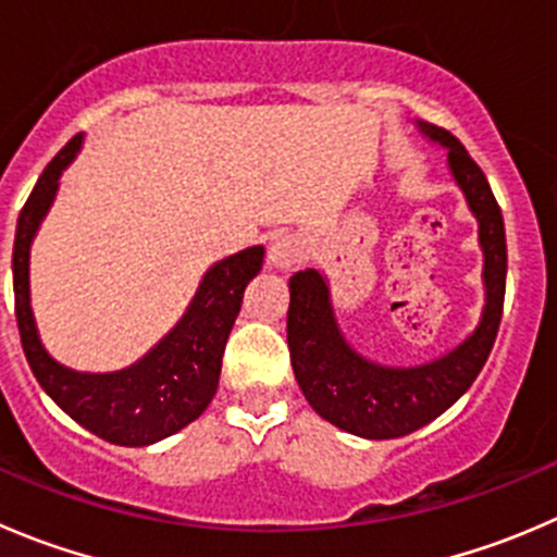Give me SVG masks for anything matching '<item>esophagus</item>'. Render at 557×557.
Masks as SVG:
<instances>
[{
	"instance_id": "obj_1",
	"label": "esophagus",
	"mask_w": 557,
	"mask_h": 557,
	"mask_svg": "<svg viewBox=\"0 0 557 557\" xmlns=\"http://www.w3.org/2000/svg\"><path fill=\"white\" fill-rule=\"evenodd\" d=\"M307 256V239L299 234H280L269 247V263L280 272L294 269Z\"/></svg>"
}]
</instances>
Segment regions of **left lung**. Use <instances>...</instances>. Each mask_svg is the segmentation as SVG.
Here are the masks:
<instances>
[{
	"mask_svg": "<svg viewBox=\"0 0 557 557\" xmlns=\"http://www.w3.org/2000/svg\"><path fill=\"white\" fill-rule=\"evenodd\" d=\"M416 127L428 141L446 149L451 180L476 218L484 258V307L476 329L438 359L388 367L361 356L345 339L321 269L296 272L288 283V348L301 394L329 424L370 441L408 435L449 410L482 372L504 312L506 228L487 176L455 135L430 122H416Z\"/></svg>",
	"mask_w": 557,
	"mask_h": 557,
	"instance_id": "1",
	"label": "left lung"
}]
</instances>
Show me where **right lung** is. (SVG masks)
I'll list each match as a JSON object with an SVG mask.
<instances>
[{
  "mask_svg": "<svg viewBox=\"0 0 557 557\" xmlns=\"http://www.w3.org/2000/svg\"><path fill=\"white\" fill-rule=\"evenodd\" d=\"M84 147V135L46 165L26 198L15 225L13 290L21 345L37 383L81 428L116 446H152L180 433L209 408L218 394L228 334L242 310L245 288L263 267V245L212 263L196 296L165 337L129 367L113 372H81L53 359L42 345L32 312L29 252L48 209L57 198L64 169Z\"/></svg>",
  "mask_w": 557,
  "mask_h": 557,
  "instance_id": "add662e5",
  "label": "right lung"
}]
</instances>
